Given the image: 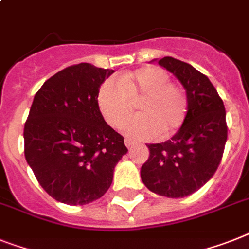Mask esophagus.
<instances>
[{
    "label": "esophagus",
    "instance_id": "obj_1",
    "mask_svg": "<svg viewBox=\"0 0 249 249\" xmlns=\"http://www.w3.org/2000/svg\"><path fill=\"white\" fill-rule=\"evenodd\" d=\"M124 142H125V145H126L128 148H130L131 145H134V144H135L134 141H131V139H129V138H125V139H124Z\"/></svg>",
    "mask_w": 249,
    "mask_h": 249
}]
</instances>
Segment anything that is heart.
Returning a JSON list of instances; mask_svg holds the SVG:
<instances>
[{
    "instance_id": "obj_1",
    "label": "heart",
    "mask_w": 249,
    "mask_h": 249,
    "mask_svg": "<svg viewBox=\"0 0 249 249\" xmlns=\"http://www.w3.org/2000/svg\"><path fill=\"white\" fill-rule=\"evenodd\" d=\"M97 102L105 120L120 128L131 116L135 104L141 112L124 125V131L133 138L166 139L184 124L188 112V96L183 87L170 82V76L157 66H145L125 74L114 82L101 84Z\"/></svg>"
}]
</instances>
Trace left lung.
I'll return each mask as SVG.
<instances>
[{
  "label": "left lung",
  "mask_w": 249,
  "mask_h": 249,
  "mask_svg": "<svg viewBox=\"0 0 249 249\" xmlns=\"http://www.w3.org/2000/svg\"><path fill=\"white\" fill-rule=\"evenodd\" d=\"M187 90L188 112L170 141L147 144L141 178L149 191L169 198L191 196L213 177L228 139L225 106L210 79L187 62L159 60Z\"/></svg>",
  "instance_id": "8db88e82"
}]
</instances>
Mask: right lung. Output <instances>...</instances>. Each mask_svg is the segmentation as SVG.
I'll return each mask as SVG.
<instances>
[{
	"label": "right lung",
	"mask_w": 249,
	"mask_h": 249,
	"mask_svg": "<svg viewBox=\"0 0 249 249\" xmlns=\"http://www.w3.org/2000/svg\"><path fill=\"white\" fill-rule=\"evenodd\" d=\"M111 69L82 62L47 79L24 126V153L38 183L56 201L87 205L108 191L128 152L101 114L97 94Z\"/></svg>",
	"instance_id": "obj_1"
}]
</instances>
